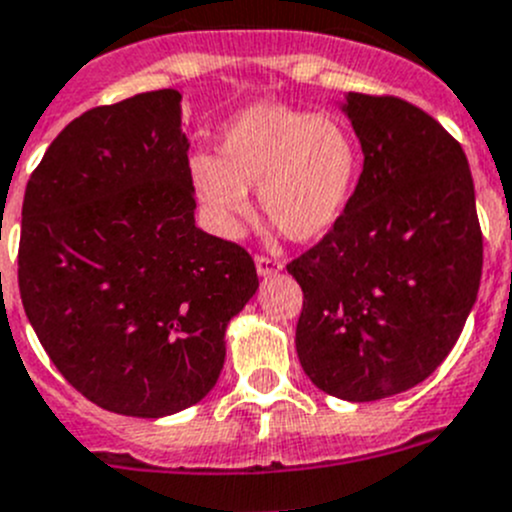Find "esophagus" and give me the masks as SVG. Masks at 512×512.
<instances>
[{"instance_id":"1","label":"esophagus","mask_w":512,"mask_h":512,"mask_svg":"<svg viewBox=\"0 0 512 512\" xmlns=\"http://www.w3.org/2000/svg\"><path fill=\"white\" fill-rule=\"evenodd\" d=\"M255 267H257V275H260V277H270V275H277V272L282 270V262L275 260V257L257 255L255 257Z\"/></svg>"}]
</instances>
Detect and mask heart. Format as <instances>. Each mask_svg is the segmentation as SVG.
<instances>
[{
    "instance_id": "1",
    "label": "heart",
    "mask_w": 512,
    "mask_h": 512,
    "mask_svg": "<svg viewBox=\"0 0 512 512\" xmlns=\"http://www.w3.org/2000/svg\"><path fill=\"white\" fill-rule=\"evenodd\" d=\"M360 162L355 135L342 119L262 102L227 124L217 157H192L190 182L222 235L242 230L250 217L247 190L257 187L262 220L287 240L310 242L340 220Z\"/></svg>"
}]
</instances>
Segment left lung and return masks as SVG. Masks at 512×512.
<instances>
[{"instance_id": "left-lung-1", "label": "left lung", "mask_w": 512, "mask_h": 512, "mask_svg": "<svg viewBox=\"0 0 512 512\" xmlns=\"http://www.w3.org/2000/svg\"><path fill=\"white\" fill-rule=\"evenodd\" d=\"M362 175L340 220L287 272L302 287L295 345L317 388L350 403L405 393L463 332L483 272L468 157L415 104L347 92Z\"/></svg>"}]
</instances>
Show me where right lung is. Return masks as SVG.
Here are the masks:
<instances>
[{"instance_id": "add662e5", "label": "right lung", "mask_w": 512, "mask_h": 512, "mask_svg": "<svg viewBox=\"0 0 512 512\" xmlns=\"http://www.w3.org/2000/svg\"><path fill=\"white\" fill-rule=\"evenodd\" d=\"M187 150L182 94H135L72 119L24 192V312L64 380L109 413L200 403L260 285L240 245L195 225Z\"/></svg>"}]
</instances>
